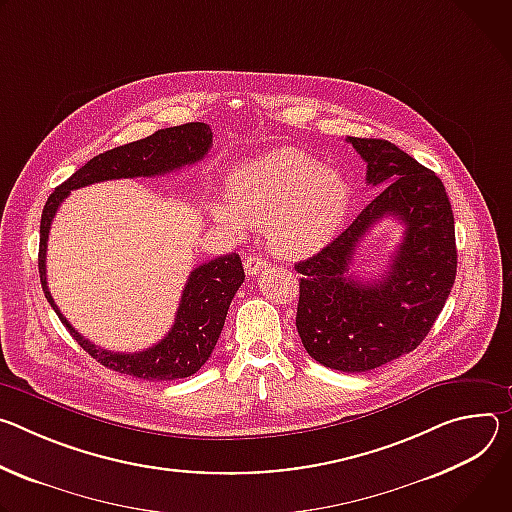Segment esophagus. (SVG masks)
Listing matches in <instances>:
<instances>
[{"mask_svg":"<svg viewBox=\"0 0 512 512\" xmlns=\"http://www.w3.org/2000/svg\"><path fill=\"white\" fill-rule=\"evenodd\" d=\"M266 260H262V258H258V256H248L246 260H244V270H246V274L248 276H254V274H260L262 270H266Z\"/></svg>","mask_w":512,"mask_h":512,"instance_id":"obj_1","label":"esophagus"}]
</instances>
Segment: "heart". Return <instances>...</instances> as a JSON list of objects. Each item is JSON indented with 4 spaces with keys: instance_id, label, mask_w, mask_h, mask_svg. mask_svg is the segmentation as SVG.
Returning a JSON list of instances; mask_svg holds the SVG:
<instances>
[{
    "instance_id": "obj_1",
    "label": "heart",
    "mask_w": 512,
    "mask_h": 512,
    "mask_svg": "<svg viewBox=\"0 0 512 512\" xmlns=\"http://www.w3.org/2000/svg\"><path fill=\"white\" fill-rule=\"evenodd\" d=\"M230 200L211 203L213 217L242 234L244 223L266 230L272 250L307 258L325 248L350 209V187L335 170L297 148H278L236 168Z\"/></svg>"
}]
</instances>
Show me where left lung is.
<instances>
[{
  "label": "left lung",
  "instance_id": "1",
  "mask_svg": "<svg viewBox=\"0 0 512 512\" xmlns=\"http://www.w3.org/2000/svg\"><path fill=\"white\" fill-rule=\"evenodd\" d=\"M378 195L346 232L297 262V331L307 354L342 372H366L413 352L441 313L458 270L456 227L441 179L388 140L348 138ZM384 216L406 234L382 279L349 274L353 254Z\"/></svg>",
  "mask_w": 512,
  "mask_h": 512
}]
</instances>
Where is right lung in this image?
<instances>
[{
  "instance_id": "obj_1",
  "label": "right lung",
  "mask_w": 512,
  "mask_h": 512,
  "mask_svg": "<svg viewBox=\"0 0 512 512\" xmlns=\"http://www.w3.org/2000/svg\"><path fill=\"white\" fill-rule=\"evenodd\" d=\"M213 134L207 124L191 122L164 128L152 136L107 150L91 158L48 197L40 219L38 272L42 291L54 313L77 339V344L99 364L120 374L144 380H177L195 374L213 354L227 309L246 278L242 260L236 252L213 258L197 266L183 289L175 325L152 348L134 354H120L95 346L85 339L56 307L46 285V244L50 223L71 191L113 179L158 177L173 173L185 164L199 162L211 148Z\"/></svg>"
}]
</instances>
